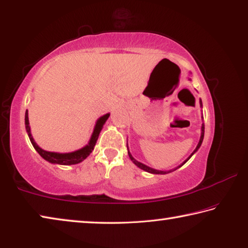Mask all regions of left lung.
Instances as JSON below:
<instances>
[{
  "instance_id": "8db88e82",
  "label": "left lung",
  "mask_w": 248,
  "mask_h": 248,
  "mask_svg": "<svg viewBox=\"0 0 248 248\" xmlns=\"http://www.w3.org/2000/svg\"><path fill=\"white\" fill-rule=\"evenodd\" d=\"M200 105H201V107H202V102L200 103ZM203 137H204V124H202L200 141H199V144H198V146H197V148H196V149H194V152H193V153L191 154V156L193 155V154H194V153H196V152L198 151V149H199V148H200V146H201V144H202V140H203ZM127 149H128V148H127ZM128 156H129V158H131V159L133 160V162H134V164H135V165L137 166V167H140V169H143V170H145V171H147V172H151V173H156V174H165V173H169V172H172V171H173V170H176V169H178V168H180L182 165H184V164H186V161H188V160L190 159V157H191V156H190V157L188 158V159H186V161L184 162V164H182V165H180V166H179V167H177L176 169L169 170V171H160V170H156V169H153V168H151V167H148V166H146V165H144V164H141V162H140V161H137V160H135V159H134V158H133V156L131 155V154H129V152H128Z\"/></svg>"
}]
</instances>
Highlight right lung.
I'll return each mask as SVG.
<instances>
[{"instance_id": "1", "label": "right lung", "mask_w": 248, "mask_h": 248, "mask_svg": "<svg viewBox=\"0 0 248 248\" xmlns=\"http://www.w3.org/2000/svg\"><path fill=\"white\" fill-rule=\"evenodd\" d=\"M108 116H109V114H105L102 117H100L99 120H97L96 124H95V127H94V131H93L92 137L90 140V143H89L86 146V147L81 148L77 152L68 153V154L46 152V151H44V149L40 148L39 146L35 143V140L31 137V127H30V122H28V113H27V111L25 113V125H26V131L28 133V137H30L32 146H34V148L36 149V151H37V153L44 158V159H46L47 161L51 162V164L76 165V164H79V162L86 159V158L92 153L93 148H94V146H95L96 140H97V137H99V134L101 132V129H102L103 124L105 123V121L108 119Z\"/></svg>"}]
</instances>
